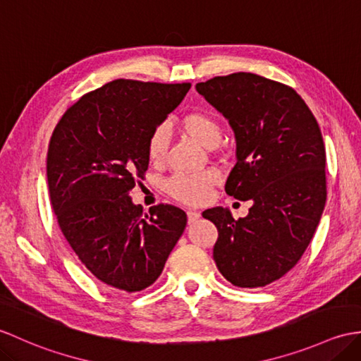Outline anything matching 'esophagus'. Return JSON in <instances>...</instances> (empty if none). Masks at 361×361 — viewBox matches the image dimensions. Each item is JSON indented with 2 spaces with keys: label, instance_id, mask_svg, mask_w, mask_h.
I'll return each mask as SVG.
<instances>
[{
  "label": "esophagus",
  "instance_id": "34e87169",
  "mask_svg": "<svg viewBox=\"0 0 361 361\" xmlns=\"http://www.w3.org/2000/svg\"><path fill=\"white\" fill-rule=\"evenodd\" d=\"M200 212H197V211H188V221H189V224L190 223H195L198 219H200Z\"/></svg>",
  "mask_w": 361,
  "mask_h": 361
}]
</instances>
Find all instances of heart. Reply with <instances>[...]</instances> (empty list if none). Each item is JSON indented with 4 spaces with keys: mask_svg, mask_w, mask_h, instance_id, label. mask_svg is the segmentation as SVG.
Masks as SVG:
<instances>
[{
    "mask_svg": "<svg viewBox=\"0 0 361 361\" xmlns=\"http://www.w3.org/2000/svg\"><path fill=\"white\" fill-rule=\"evenodd\" d=\"M181 124L189 135L206 147L216 146L221 140V124L212 114L194 111L183 116ZM171 132L166 124H158L147 138V157L154 164L163 163ZM220 175L215 169H204L195 173H175L167 180L166 189L169 194L186 204H200L209 198L211 188L219 181Z\"/></svg>",
    "mask_w": 361,
    "mask_h": 361,
    "instance_id": "1",
    "label": "heart"
}]
</instances>
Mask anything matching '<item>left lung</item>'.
Masks as SVG:
<instances>
[{"label":"left lung","mask_w":361,"mask_h":361,"mask_svg":"<svg viewBox=\"0 0 361 361\" xmlns=\"http://www.w3.org/2000/svg\"><path fill=\"white\" fill-rule=\"evenodd\" d=\"M197 90L235 132L226 194L254 203L238 220L223 207L203 212L219 231L215 264L233 286L263 288L298 263L320 223L328 195L320 126L294 89L255 73L214 77Z\"/></svg>","instance_id":"8db88e82"}]
</instances>
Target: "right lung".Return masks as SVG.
Instances as JSON below:
<instances>
[{
  "instance_id": "1",
  "label": "right lung",
  "mask_w": 361,
  "mask_h": 361,
  "mask_svg": "<svg viewBox=\"0 0 361 361\" xmlns=\"http://www.w3.org/2000/svg\"><path fill=\"white\" fill-rule=\"evenodd\" d=\"M189 89L190 82L114 80L67 107L50 137L47 183L58 224L107 288H149L186 228L181 209L157 204L146 214L129 194L147 171L150 132Z\"/></svg>"
}]
</instances>
